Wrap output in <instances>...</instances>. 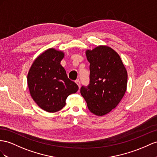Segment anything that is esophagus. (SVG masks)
I'll use <instances>...</instances> for the list:
<instances>
[{"label":"esophagus","instance_id":"1","mask_svg":"<svg viewBox=\"0 0 157 157\" xmlns=\"http://www.w3.org/2000/svg\"><path fill=\"white\" fill-rule=\"evenodd\" d=\"M75 83H77V85L78 86V87H79V88H80V81L79 79H77V80H75Z\"/></svg>","mask_w":157,"mask_h":157}]
</instances>
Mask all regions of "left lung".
<instances>
[{
    "label": "left lung",
    "mask_w": 157,
    "mask_h": 157,
    "mask_svg": "<svg viewBox=\"0 0 157 157\" xmlns=\"http://www.w3.org/2000/svg\"><path fill=\"white\" fill-rule=\"evenodd\" d=\"M86 54L90 63V80L80 92L91 113L103 116L115 109L123 98L127 72L119 55L109 46H99Z\"/></svg>",
    "instance_id": "left-lung-1"
}]
</instances>
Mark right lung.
Returning a JSON list of instances; mask_svg holds the SVG:
<instances>
[{
  "label": "right lung",
  "mask_w": 157,
  "mask_h": 157,
  "mask_svg": "<svg viewBox=\"0 0 157 157\" xmlns=\"http://www.w3.org/2000/svg\"><path fill=\"white\" fill-rule=\"evenodd\" d=\"M63 57V52L49 48L36 58L27 76L31 97L41 109L50 113L62 109L67 96L79 89L60 64Z\"/></svg>",
  "instance_id": "obj_1"
}]
</instances>
